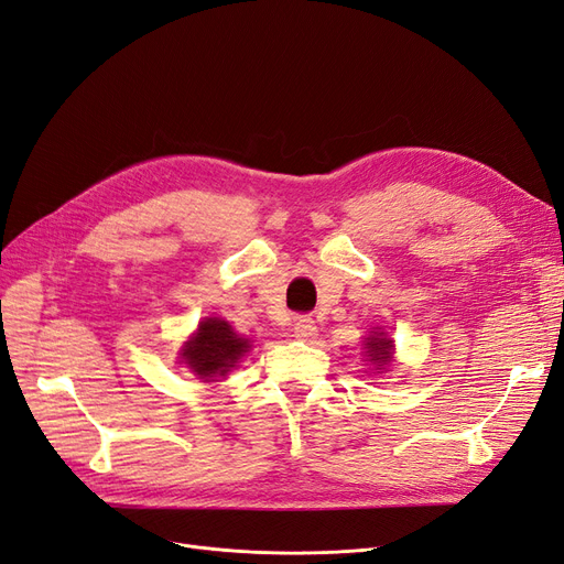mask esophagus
<instances>
[{
	"instance_id": "1",
	"label": "esophagus",
	"mask_w": 564,
	"mask_h": 564,
	"mask_svg": "<svg viewBox=\"0 0 564 564\" xmlns=\"http://www.w3.org/2000/svg\"><path fill=\"white\" fill-rule=\"evenodd\" d=\"M294 336L299 340H313L317 336V322L310 315H299L294 319Z\"/></svg>"
}]
</instances>
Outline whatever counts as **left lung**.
<instances>
[{"label": "left lung", "mask_w": 564, "mask_h": 564, "mask_svg": "<svg viewBox=\"0 0 564 564\" xmlns=\"http://www.w3.org/2000/svg\"><path fill=\"white\" fill-rule=\"evenodd\" d=\"M366 345V361L373 366L376 373H382V368L394 359V340L387 338L384 332H371L364 340Z\"/></svg>", "instance_id": "1"}]
</instances>
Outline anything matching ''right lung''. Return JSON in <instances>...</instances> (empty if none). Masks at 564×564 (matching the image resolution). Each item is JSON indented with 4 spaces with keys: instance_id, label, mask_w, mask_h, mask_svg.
<instances>
[{
    "instance_id": "add662e5",
    "label": "right lung",
    "mask_w": 564,
    "mask_h": 564,
    "mask_svg": "<svg viewBox=\"0 0 564 564\" xmlns=\"http://www.w3.org/2000/svg\"><path fill=\"white\" fill-rule=\"evenodd\" d=\"M249 340L232 332L226 319L205 317L198 324V332L184 343L180 359L191 368L193 376L212 382L226 378L230 368L249 352Z\"/></svg>"
}]
</instances>
